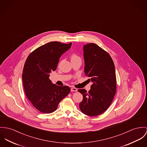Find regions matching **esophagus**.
<instances>
[{"mask_svg": "<svg viewBox=\"0 0 147 147\" xmlns=\"http://www.w3.org/2000/svg\"><path fill=\"white\" fill-rule=\"evenodd\" d=\"M71 92H77L78 91V89L75 88H71Z\"/></svg>", "mask_w": 147, "mask_h": 147, "instance_id": "obj_1", "label": "esophagus"}]
</instances>
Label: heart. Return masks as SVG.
Here are the masks:
<instances>
[{
    "label": "heart",
    "instance_id": "obj_1",
    "mask_svg": "<svg viewBox=\"0 0 147 147\" xmlns=\"http://www.w3.org/2000/svg\"><path fill=\"white\" fill-rule=\"evenodd\" d=\"M80 58L79 56H78L76 54H73L71 55V59H74V58Z\"/></svg>",
    "mask_w": 147,
    "mask_h": 147
}]
</instances>
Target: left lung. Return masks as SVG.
Returning <instances> with one entry per match:
<instances>
[{
  "label": "left lung",
  "instance_id": "left-lung-1",
  "mask_svg": "<svg viewBox=\"0 0 147 147\" xmlns=\"http://www.w3.org/2000/svg\"><path fill=\"white\" fill-rule=\"evenodd\" d=\"M84 72L93 82L90 90L78 91L83 95L79 105L81 111L89 116L105 112L111 105L116 92V77L110 55L94 43L84 45Z\"/></svg>",
  "mask_w": 147,
  "mask_h": 147
}]
</instances>
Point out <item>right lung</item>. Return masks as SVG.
<instances>
[{
	"label": "right lung",
	"instance_id": "obj_1",
	"mask_svg": "<svg viewBox=\"0 0 147 147\" xmlns=\"http://www.w3.org/2000/svg\"><path fill=\"white\" fill-rule=\"evenodd\" d=\"M71 45L49 42L36 49L27 58L22 74L25 92L33 106L42 113L53 112L70 92L68 86L53 84L49 77L56 69L60 57Z\"/></svg>",
	"mask_w": 147,
	"mask_h": 147
}]
</instances>
